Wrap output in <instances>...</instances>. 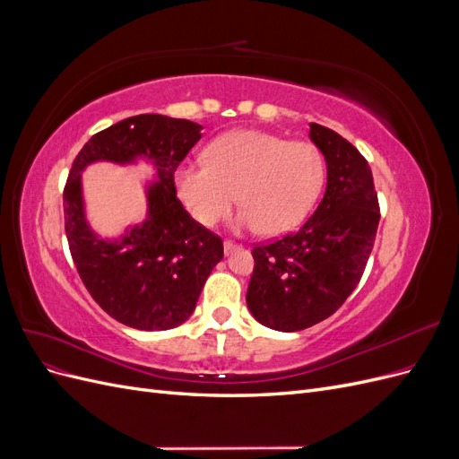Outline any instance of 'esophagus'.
Segmentation results:
<instances>
[{"label":"esophagus","instance_id":"34e87169","mask_svg":"<svg viewBox=\"0 0 459 459\" xmlns=\"http://www.w3.org/2000/svg\"><path fill=\"white\" fill-rule=\"evenodd\" d=\"M241 248V245H238V243H231V241H226L224 243V253L226 255H231V253H235V251H239Z\"/></svg>","mask_w":459,"mask_h":459}]
</instances>
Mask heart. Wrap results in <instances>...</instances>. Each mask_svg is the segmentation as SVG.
<instances>
[{"label":"heart","instance_id":"1","mask_svg":"<svg viewBox=\"0 0 459 459\" xmlns=\"http://www.w3.org/2000/svg\"><path fill=\"white\" fill-rule=\"evenodd\" d=\"M325 182V162L308 142H289L260 130H233L206 149V162L182 164L176 189L189 214L214 226L235 204V231L275 238L307 218Z\"/></svg>","mask_w":459,"mask_h":459}]
</instances>
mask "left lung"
Wrapping results in <instances>:
<instances>
[{"mask_svg":"<svg viewBox=\"0 0 459 459\" xmlns=\"http://www.w3.org/2000/svg\"><path fill=\"white\" fill-rule=\"evenodd\" d=\"M310 142L327 166L322 203L297 233L255 247L247 307L258 324L293 333L324 322L356 289L379 226L368 160L325 126L310 122Z\"/></svg>","mask_w":459,"mask_h":459,"instance_id":"8db88e82","label":"left lung"}]
</instances>
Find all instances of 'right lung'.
Segmentation results:
<instances>
[{
    "mask_svg": "<svg viewBox=\"0 0 459 459\" xmlns=\"http://www.w3.org/2000/svg\"><path fill=\"white\" fill-rule=\"evenodd\" d=\"M197 122L162 115L122 120L82 147L63 195L65 230L76 270L95 302L117 322L166 331L197 307L206 277L224 258V245L176 199L174 172L203 134ZM95 161L153 169L144 183L148 211L117 236L89 224L81 174Z\"/></svg>",
    "mask_w": 459,
    "mask_h": 459,
    "instance_id": "obj_1",
    "label": "right lung"
}]
</instances>
